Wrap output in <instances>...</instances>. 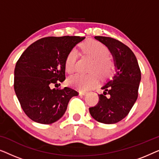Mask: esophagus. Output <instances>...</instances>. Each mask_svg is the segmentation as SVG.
I'll return each mask as SVG.
<instances>
[{"mask_svg":"<svg viewBox=\"0 0 159 159\" xmlns=\"http://www.w3.org/2000/svg\"><path fill=\"white\" fill-rule=\"evenodd\" d=\"M87 93H88V92H87V91H85V90H80L79 92L80 95H84Z\"/></svg>","mask_w":159,"mask_h":159,"instance_id":"34e87169","label":"esophagus"}]
</instances>
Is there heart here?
I'll return each mask as SVG.
<instances>
[{
	"instance_id": "obj_1",
	"label": "heart",
	"mask_w": 159,
	"mask_h": 159,
	"mask_svg": "<svg viewBox=\"0 0 159 159\" xmlns=\"http://www.w3.org/2000/svg\"><path fill=\"white\" fill-rule=\"evenodd\" d=\"M82 53L93 58L90 70L94 71L101 77H107L111 73L113 63L110 58L109 50L105 45L96 40H88L81 45ZM78 58L77 48L71 49L65 58L64 66L67 72L71 73L75 70L76 63ZM98 79L95 73H77L69 77L68 84L76 88L87 90L97 83Z\"/></svg>"
}]
</instances>
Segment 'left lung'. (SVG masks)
<instances>
[{"instance_id": "8db88e82", "label": "left lung", "mask_w": 159, "mask_h": 159, "mask_svg": "<svg viewBox=\"0 0 159 159\" xmlns=\"http://www.w3.org/2000/svg\"><path fill=\"white\" fill-rule=\"evenodd\" d=\"M105 45L114 58L115 74L101 87L99 102L89 108L90 114L101 123L115 124L127 116L137 101L141 72L132 50L116 39L95 36Z\"/></svg>"}]
</instances>
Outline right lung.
Instances as JSON below:
<instances>
[{
  "label": "right lung",
  "instance_id": "obj_1",
  "mask_svg": "<svg viewBox=\"0 0 159 159\" xmlns=\"http://www.w3.org/2000/svg\"><path fill=\"white\" fill-rule=\"evenodd\" d=\"M85 38L48 37L24 51L14 69V90L26 115L37 123L49 125L65 114L69 101L78 93L68 87L51 89L65 80V58Z\"/></svg>",
  "mask_w": 159,
  "mask_h": 159
}]
</instances>
